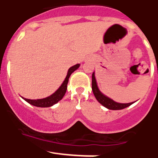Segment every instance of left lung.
Wrapping results in <instances>:
<instances>
[{
    "mask_svg": "<svg viewBox=\"0 0 158 158\" xmlns=\"http://www.w3.org/2000/svg\"><path fill=\"white\" fill-rule=\"evenodd\" d=\"M92 90H93L94 94L98 102L100 104H102L103 106H105L107 109H111V110H120V109H125V108L128 107V106H130L131 105L134 103V102H131V103H118V102H114L111 98H108L106 95H104L99 90L98 87L94 72H93V74H92Z\"/></svg>",
    "mask_w": 158,
    "mask_h": 158,
    "instance_id": "left-lung-1",
    "label": "left lung"
}]
</instances>
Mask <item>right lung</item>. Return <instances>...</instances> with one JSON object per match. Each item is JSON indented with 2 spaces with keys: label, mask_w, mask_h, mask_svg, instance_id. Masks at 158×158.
I'll list each match as a JSON object with an SVG mask.
<instances>
[{
  "label": "right lung",
  "mask_w": 158,
  "mask_h": 158,
  "mask_svg": "<svg viewBox=\"0 0 158 158\" xmlns=\"http://www.w3.org/2000/svg\"><path fill=\"white\" fill-rule=\"evenodd\" d=\"M79 66H80V64H77L71 67L70 69H69V71H68V74H67L66 78H65L64 81L63 82L61 86L58 88V89L55 92V93H53L52 95H50V96L47 97V98H45L37 99V100H31V99H27L24 98H23L26 101V102H27L29 104H31L32 106H37V107L45 108L52 106L53 105L57 103L59 101H60L63 98V97L64 96L65 93H66L67 85H68V82H69V77H70V76L72 75V72H74L76 69H79Z\"/></svg>",
  "instance_id": "add662e5"
}]
</instances>
